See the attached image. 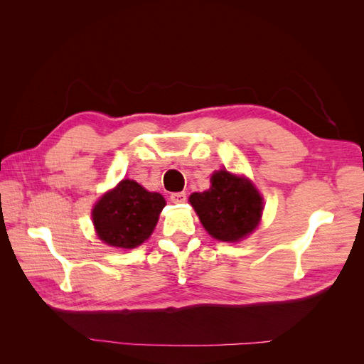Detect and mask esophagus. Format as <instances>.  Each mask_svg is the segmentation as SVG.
Wrapping results in <instances>:
<instances>
[{
    "instance_id": "esophagus-1",
    "label": "esophagus",
    "mask_w": 364,
    "mask_h": 364,
    "mask_svg": "<svg viewBox=\"0 0 364 364\" xmlns=\"http://www.w3.org/2000/svg\"><path fill=\"white\" fill-rule=\"evenodd\" d=\"M170 200L173 203H182L186 200V194L185 193H171L170 194Z\"/></svg>"
}]
</instances>
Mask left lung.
I'll return each instance as SVG.
<instances>
[{"mask_svg": "<svg viewBox=\"0 0 364 364\" xmlns=\"http://www.w3.org/2000/svg\"><path fill=\"white\" fill-rule=\"evenodd\" d=\"M190 202L209 235L238 241L259 223L262 199L247 179L226 170L213 174L211 188L190 196Z\"/></svg>", "mask_w": 364, "mask_h": 364, "instance_id": "8db88e82", "label": "left lung"}]
</instances>
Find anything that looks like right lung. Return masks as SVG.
<instances>
[{
    "label": "right lung",
    "mask_w": 364,
    "mask_h": 364,
    "mask_svg": "<svg viewBox=\"0 0 364 364\" xmlns=\"http://www.w3.org/2000/svg\"><path fill=\"white\" fill-rule=\"evenodd\" d=\"M165 206L164 197L149 193L135 181H121L92 211L97 234L106 245L134 249L150 237Z\"/></svg>",
    "instance_id": "1"
}]
</instances>
